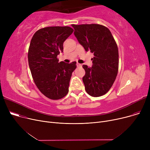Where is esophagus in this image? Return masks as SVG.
Returning a JSON list of instances; mask_svg holds the SVG:
<instances>
[{
    "label": "esophagus",
    "instance_id": "34e87169",
    "mask_svg": "<svg viewBox=\"0 0 150 150\" xmlns=\"http://www.w3.org/2000/svg\"><path fill=\"white\" fill-rule=\"evenodd\" d=\"M76 66H77V67H81V64H80V63L77 62V63H76Z\"/></svg>",
    "mask_w": 150,
    "mask_h": 150
}]
</instances>
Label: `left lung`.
I'll list each match as a JSON object with an SVG mask.
<instances>
[{"label":"left lung","mask_w":150,"mask_h":150,"mask_svg":"<svg viewBox=\"0 0 150 150\" xmlns=\"http://www.w3.org/2000/svg\"><path fill=\"white\" fill-rule=\"evenodd\" d=\"M74 35L86 52L93 53L92 66L83 65L85 90L92 97L105 95L111 89L119 70V50L111 31L100 24H72Z\"/></svg>","instance_id":"1"}]
</instances>
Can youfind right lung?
<instances>
[{
    "label": "right lung",
    "mask_w": 150,
    "mask_h": 150,
    "mask_svg": "<svg viewBox=\"0 0 150 150\" xmlns=\"http://www.w3.org/2000/svg\"><path fill=\"white\" fill-rule=\"evenodd\" d=\"M74 30L70 27H48L38 30L31 39L28 60L31 75L38 89L52 100H59L69 92L76 62H58L63 43Z\"/></svg>",
    "instance_id": "1"
}]
</instances>
